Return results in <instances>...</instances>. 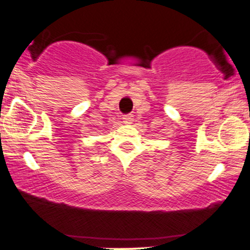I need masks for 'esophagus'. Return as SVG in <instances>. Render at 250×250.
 <instances>
[{"instance_id":"34e87169","label":"esophagus","mask_w":250,"mask_h":250,"mask_svg":"<svg viewBox=\"0 0 250 250\" xmlns=\"http://www.w3.org/2000/svg\"><path fill=\"white\" fill-rule=\"evenodd\" d=\"M133 115H125V117H123V123H125V125H130V123L133 122Z\"/></svg>"}]
</instances>
